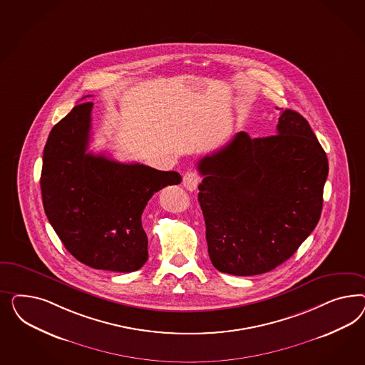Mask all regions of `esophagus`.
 <instances>
[{
	"instance_id": "1",
	"label": "esophagus",
	"mask_w": 365,
	"mask_h": 365,
	"mask_svg": "<svg viewBox=\"0 0 365 365\" xmlns=\"http://www.w3.org/2000/svg\"><path fill=\"white\" fill-rule=\"evenodd\" d=\"M199 182H200V177L197 171H187L183 175V186L187 188L188 191H194L198 187Z\"/></svg>"
}]
</instances>
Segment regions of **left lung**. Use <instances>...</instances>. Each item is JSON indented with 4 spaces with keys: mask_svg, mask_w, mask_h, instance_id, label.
<instances>
[{
    "mask_svg": "<svg viewBox=\"0 0 365 365\" xmlns=\"http://www.w3.org/2000/svg\"><path fill=\"white\" fill-rule=\"evenodd\" d=\"M328 158L299 112L281 110L277 135L238 133L198 162V200L211 264L255 276L297 252L322 210Z\"/></svg>",
    "mask_w": 365,
    "mask_h": 365,
    "instance_id": "8db88e82",
    "label": "left lung"
}]
</instances>
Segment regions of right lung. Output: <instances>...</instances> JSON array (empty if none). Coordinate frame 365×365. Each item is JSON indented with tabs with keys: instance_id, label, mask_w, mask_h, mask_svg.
Here are the masks:
<instances>
[{
	"instance_id": "obj_1",
	"label": "right lung",
	"mask_w": 365,
	"mask_h": 365,
	"mask_svg": "<svg viewBox=\"0 0 365 365\" xmlns=\"http://www.w3.org/2000/svg\"><path fill=\"white\" fill-rule=\"evenodd\" d=\"M92 103H81L48 136L40 178L48 221L84 265L119 273L148 259L142 214L156 191L179 185L177 171L120 163L88 153Z\"/></svg>"
}]
</instances>
